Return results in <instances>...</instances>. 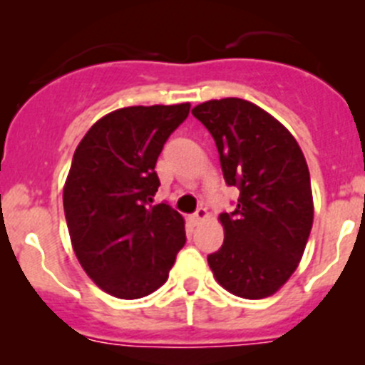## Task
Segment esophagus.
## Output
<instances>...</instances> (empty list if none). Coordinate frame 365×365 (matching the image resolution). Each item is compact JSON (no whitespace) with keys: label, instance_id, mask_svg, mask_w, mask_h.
I'll return each instance as SVG.
<instances>
[{"label":"esophagus","instance_id":"esophagus-1","mask_svg":"<svg viewBox=\"0 0 365 365\" xmlns=\"http://www.w3.org/2000/svg\"><path fill=\"white\" fill-rule=\"evenodd\" d=\"M192 219H193V222H202V220L208 219V210L199 208L195 213H193Z\"/></svg>","mask_w":365,"mask_h":365}]
</instances>
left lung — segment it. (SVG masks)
Segmentation results:
<instances>
[{"instance_id":"1","label":"left lung","mask_w":365,"mask_h":365,"mask_svg":"<svg viewBox=\"0 0 365 365\" xmlns=\"http://www.w3.org/2000/svg\"><path fill=\"white\" fill-rule=\"evenodd\" d=\"M212 133L226 185L240 192L220 213L224 242L208 255L217 282L242 299H264L299 266L313 226L309 170L295 137L275 117L239 98L197 105Z\"/></svg>"}]
</instances>
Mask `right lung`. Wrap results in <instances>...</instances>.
<instances>
[{
	"instance_id": "add662e5",
	"label": "right lung",
	"mask_w": 365,
	"mask_h": 365,
	"mask_svg": "<svg viewBox=\"0 0 365 365\" xmlns=\"http://www.w3.org/2000/svg\"><path fill=\"white\" fill-rule=\"evenodd\" d=\"M190 103L128 106L101 117L73 153L63 190L72 248L86 275L117 299H141L168 279L185 219L152 206L155 163Z\"/></svg>"
}]
</instances>
